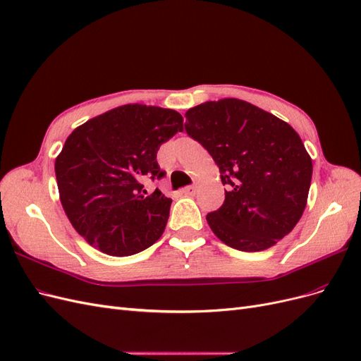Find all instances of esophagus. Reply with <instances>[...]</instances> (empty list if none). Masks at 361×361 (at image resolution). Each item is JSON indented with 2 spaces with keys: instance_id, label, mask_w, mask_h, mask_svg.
Here are the masks:
<instances>
[{
  "instance_id": "obj_1",
  "label": "esophagus",
  "mask_w": 361,
  "mask_h": 361,
  "mask_svg": "<svg viewBox=\"0 0 361 361\" xmlns=\"http://www.w3.org/2000/svg\"><path fill=\"white\" fill-rule=\"evenodd\" d=\"M195 192H197V187H195V185H190V187L182 188V194L185 195H194Z\"/></svg>"
}]
</instances>
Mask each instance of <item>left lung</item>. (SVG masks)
<instances>
[{
	"label": "left lung",
	"mask_w": 361,
	"mask_h": 361,
	"mask_svg": "<svg viewBox=\"0 0 361 361\" xmlns=\"http://www.w3.org/2000/svg\"><path fill=\"white\" fill-rule=\"evenodd\" d=\"M187 134L220 169L226 199L206 215L215 236L239 251L276 245L297 226L307 204L312 158L295 129L235 97L185 113Z\"/></svg>",
	"instance_id": "8db88e82"
}]
</instances>
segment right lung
Segmentation results:
<instances>
[{
    "mask_svg": "<svg viewBox=\"0 0 361 361\" xmlns=\"http://www.w3.org/2000/svg\"><path fill=\"white\" fill-rule=\"evenodd\" d=\"M183 130L169 108L128 104L73 129L56 158L60 202L87 243L110 256H130L155 244L171 199L143 190L161 179L159 146Z\"/></svg>",
    "mask_w": 361,
    "mask_h": 361,
    "instance_id": "1",
    "label": "right lung"
}]
</instances>
